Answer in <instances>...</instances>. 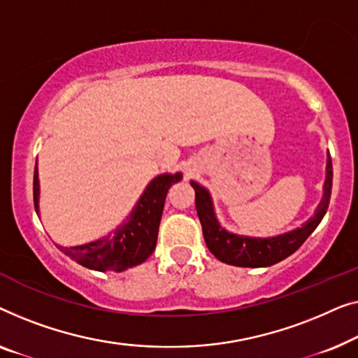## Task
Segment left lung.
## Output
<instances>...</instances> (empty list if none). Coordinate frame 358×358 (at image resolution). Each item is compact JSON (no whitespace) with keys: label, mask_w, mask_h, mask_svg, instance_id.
<instances>
[{"label":"left lung","mask_w":358,"mask_h":358,"mask_svg":"<svg viewBox=\"0 0 358 358\" xmlns=\"http://www.w3.org/2000/svg\"><path fill=\"white\" fill-rule=\"evenodd\" d=\"M191 186L196 193V210L203 227V235L206 245L215 258L231 266H241V268H263V266H273L279 261L285 259L287 256L295 253L305 240L313 234L318 227L321 219L324 217L326 210L329 208L331 188H332V162L328 155V165H326V181L323 199L316 209L313 217L301 225V227L289 231V234L273 236V238H248V236H238L229 234L220 227L213 210V201L208 191L194 181Z\"/></svg>","instance_id":"8db88e82"}]
</instances>
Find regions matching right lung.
Instances as JSON below:
<instances>
[{
    "mask_svg": "<svg viewBox=\"0 0 358 358\" xmlns=\"http://www.w3.org/2000/svg\"><path fill=\"white\" fill-rule=\"evenodd\" d=\"M181 180V173L160 175L154 178L141 196L139 203L129 215V220L113 231L92 243L64 248V255L79 264L95 271H124L131 266L144 263L152 255L157 243L159 224L162 219L165 198L170 186ZM34 206L38 213V173L37 164L34 170Z\"/></svg>",
    "mask_w": 358,
    "mask_h": 358,
    "instance_id": "right-lung-1",
    "label": "right lung"
}]
</instances>
